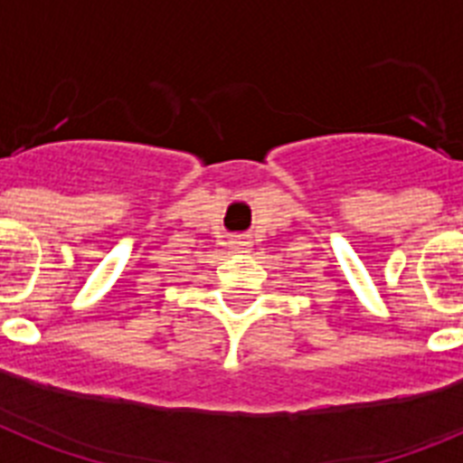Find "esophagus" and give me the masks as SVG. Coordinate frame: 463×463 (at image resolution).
Listing matches in <instances>:
<instances>
[{"mask_svg":"<svg viewBox=\"0 0 463 463\" xmlns=\"http://www.w3.org/2000/svg\"><path fill=\"white\" fill-rule=\"evenodd\" d=\"M253 246V241L248 239V236H234V239L229 241V248L234 250V253H248Z\"/></svg>","mask_w":463,"mask_h":463,"instance_id":"1","label":"esophagus"}]
</instances>
